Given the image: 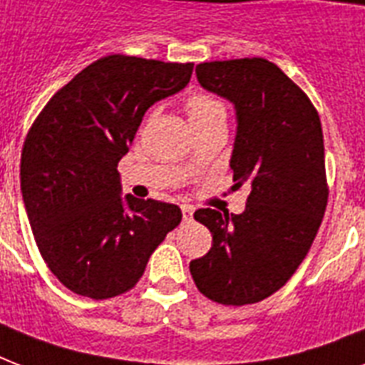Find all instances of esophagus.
I'll return each mask as SVG.
<instances>
[{"instance_id":"34e87169","label":"esophagus","mask_w":365,"mask_h":365,"mask_svg":"<svg viewBox=\"0 0 365 365\" xmlns=\"http://www.w3.org/2000/svg\"><path fill=\"white\" fill-rule=\"evenodd\" d=\"M180 208H182L183 222H185V223L191 222V220H193V208H191V206H189V205H182V206H180Z\"/></svg>"}]
</instances>
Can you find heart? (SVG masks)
Masks as SVG:
<instances>
[{"label": "heart", "mask_w": 365, "mask_h": 365, "mask_svg": "<svg viewBox=\"0 0 365 365\" xmlns=\"http://www.w3.org/2000/svg\"><path fill=\"white\" fill-rule=\"evenodd\" d=\"M185 110L189 113V119L193 126L205 125V123L216 121V119H227V111L225 106L212 94L206 93H195L191 94L185 102Z\"/></svg>", "instance_id": "1"}]
</instances>
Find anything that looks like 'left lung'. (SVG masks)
I'll list each match as a JSON object with an SVG mask.
<instances>
[{
	"label": "left lung",
	"instance_id": "8db88e82",
	"mask_svg": "<svg viewBox=\"0 0 365 365\" xmlns=\"http://www.w3.org/2000/svg\"><path fill=\"white\" fill-rule=\"evenodd\" d=\"M197 79L237 110L233 189L248 187L242 214L200 208L208 254L189 263L197 288L222 305H252L288 282L328 205L320 117L303 91L265 58L202 62Z\"/></svg>",
	"mask_w": 365,
	"mask_h": 365
}]
</instances>
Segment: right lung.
Listing matches in <instances>:
<instances>
[{
    "instance_id": "1",
    "label": "right lung",
    "mask_w": 365,
    "mask_h": 365,
    "mask_svg": "<svg viewBox=\"0 0 365 365\" xmlns=\"http://www.w3.org/2000/svg\"><path fill=\"white\" fill-rule=\"evenodd\" d=\"M193 64L110 54L48 100L26 134L20 189L39 254L73 294L110 299L136 286L176 205L121 199L117 165L143 113L182 91Z\"/></svg>"
}]
</instances>
